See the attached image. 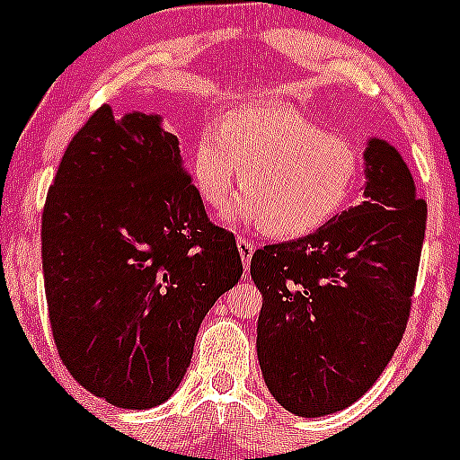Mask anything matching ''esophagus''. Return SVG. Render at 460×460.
<instances>
[{
	"label": "esophagus",
	"mask_w": 460,
	"mask_h": 460,
	"mask_svg": "<svg viewBox=\"0 0 460 460\" xmlns=\"http://www.w3.org/2000/svg\"><path fill=\"white\" fill-rule=\"evenodd\" d=\"M238 252L240 258H243L244 271H249V264H252V256H253V243L247 238H238Z\"/></svg>",
	"instance_id": "obj_1"
}]
</instances>
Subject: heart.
I'll return each mask as SVG.
<instances>
[{
	"instance_id": "b5f03b06",
	"label": "heart",
	"mask_w": 460,
	"mask_h": 460,
	"mask_svg": "<svg viewBox=\"0 0 460 460\" xmlns=\"http://www.w3.org/2000/svg\"><path fill=\"white\" fill-rule=\"evenodd\" d=\"M189 171L211 208L226 207L243 178L235 217L294 240L318 231L349 202L360 155L307 115L260 104L226 113L220 133L204 128L189 153Z\"/></svg>"
}]
</instances>
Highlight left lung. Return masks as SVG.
<instances>
[{"instance_id":"1","label":"left lung","mask_w":460,"mask_h":460,"mask_svg":"<svg viewBox=\"0 0 460 460\" xmlns=\"http://www.w3.org/2000/svg\"><path fill=\"white\" fill-rule=\"evenodd\" d=\"M365 164L367 200L252 258L260 369L273 398L305 419L358 401L410 320L428 204L387 142H369Z\"/></svg>"}]
</instances>
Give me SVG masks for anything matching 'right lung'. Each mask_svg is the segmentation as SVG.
<instances>
[{
  "mask_svg": "<svg viewBox=\"0 0 460 460\" xmlns=\"http://www.w3.org/2000/svg\"><path fill=\"white\" fill-rule=\"evenodd\" d=\"M46 305L73 378L122 410L178 389L198 329L243 276L160 115L100 106L64 151L41 213Z\"/></svg>",
  "mask_w": 460,
  "mask_h": 460,
  "instance_id": "right-lung-1",
  "label": "right lung"
}]
</instances>
